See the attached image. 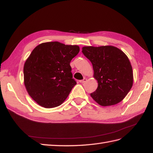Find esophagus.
Listing matches in <instances>:
<instances>
[{
	"label": "esophagus",
	"instance_id": "34e87169",
	"mask_svg": "<svg viewBox=\"0 0 153 153\" xmlns=\"http://www.w3.org/2000/svg\"><path fill=\"white\" fill-rule=\"evenodd\" d=\"M86 81H87V79L83 78V79H82V80H79V82L82 83H85V82H86Z\"/></svg>",
	"mask_w": 153,
	"mask_h": 153
}]
</instances>
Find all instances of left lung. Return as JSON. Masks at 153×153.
Instances as JSON below:
<instances>
[{
  "label": "left lung",
  "instance_id": "obj_1",
  "mask_svg": "<svg viewBox=\"0 0 153 153\" xmlns=\"http://www.w3.org/2000/svg\"><path fill=\"white\" fill-rule=\"evenodd\" d=\"M82 53L91 62L93 77L98 82L97 90L91 93L93 99L102 106L121 102L134 83L132 66L127 55L112 45L83 47Z\"/></svg>",
  "mask_w": 153,
  "mask_h": 153
}]
</instances>
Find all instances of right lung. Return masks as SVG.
Returning a JSON list of instances; mask_svg holds the SVG:
<instances>
[{
  "label": "right lung",
  "instance_id": "1",
  "mask_svg": "<svg viewBox=\"0 0 153 153\" xmlns=\"http://www.w3.org/2000/svg\"><path fill=\"white\" fill-rule=\"evenodd\" d=\"M79 52L77 45L58 41L41 43L31 52L24 64V82L39 105L51 108L65 101L76 85L70 63Z\"/></svg>",
  "mask_w": 153,
  "mask_h": 153
}]
</instances>
